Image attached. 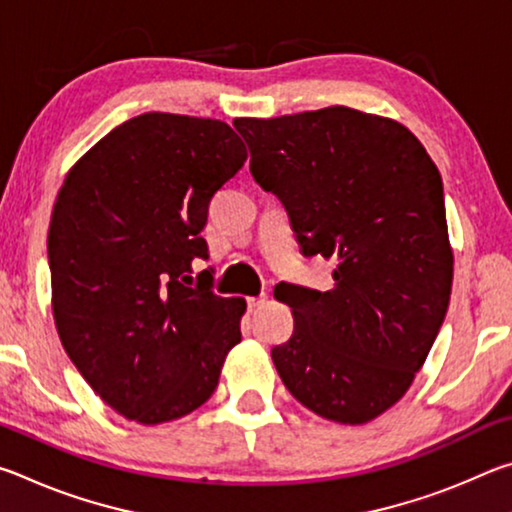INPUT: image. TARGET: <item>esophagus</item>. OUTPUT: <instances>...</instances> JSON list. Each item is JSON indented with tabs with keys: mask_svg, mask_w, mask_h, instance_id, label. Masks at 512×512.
<instances>
[{
	"mask_svg": "<svg viewBox=\"0 0 512 512\" xmlns=\"http://www.w3.org/2000/svg\"><path fill=\"white\" fill-rule=\"evenodd\" d=\"M266 302V296L262 293V296H257V298H248V309H259Z\"/></svg>",
	"mask_w": 512,
	"mask_h": 512,
	"instance_id": "esophagus-1",
	"label": "esophagus"
}]
</instances>
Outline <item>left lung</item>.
I'll use <instances>...</instances> for the list:
<instances>
[{"instance_id":"left-lung-1","label":"left lung","mask_w":512,"mask_h":512,"mask_svg":"<svg viewBox=\"0 0 512 512\" xmlns=\"http://www.w3.org/2000/svg\"><path fill=\"white\" fill-rule=\"evenodd\" d=\"M235 128L302 255L336 262L329 291L275 287L296 318L275 368L320 418L375 420L409 391L447 314L454 255L436 164L409 128L345 106Z\"/></svg>"}]
</instances>
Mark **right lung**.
I'll return each mask as SVG.
<instances>
[{
    "instance_id": "obj_1",
    "label": "right lung",
    "mask_w": 512,
    "mask_h": 512,
    "mask_svg": "<svg viewBox=\"0 0 512 512\" xmlns=\"http://www.w3.org/2000/svg\"><path fill=\"white\" fill-rule=\"evenodd\" d=\"M228 124L146 112L99 140L67 173L47 255L54 320L76 370L128 420L192 413L241 341L244 298H221L201 232L212 196L244 167Z\"/></svg>"
}]
</instances>
